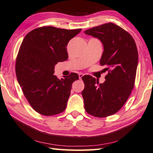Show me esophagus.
Listing matches in <instances>:
<instances>
[{
    "instance_id": "34e87169",
    "label": "esophagus",
    "mask_w": 153,
    "mask_h": 153,
    "mask_svg": "<svg viewBox=\"0 0 153 153\" xmlns=\"http://www.w3.org/2000/svg\"><path fill=\"white\" fill-rule=\"evenodd\" d=\"M84 76V74H83L82 73H80L79 74V79H82V77Z\"/></svg>"
}]
</instances>
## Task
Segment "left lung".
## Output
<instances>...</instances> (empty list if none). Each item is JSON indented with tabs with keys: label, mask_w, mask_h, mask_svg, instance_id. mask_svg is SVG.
I'll use <instances>...</instances> for the list:
<instances>
[{
	"label": "left lung",
	"mask_w": 153,
	"mask_h": 153,
	"mask_svg": "<svg viewBox=\"0 0 153 153\" xmlns=\"http://www.w3.org/2000/svg\"><path fill=\"white\" fill-rule=\"evenodd\" d=\"M85 33L102 42L104 51L100 64L108 72L102 84L91 76L82 77L85 108L94 117H106L123 107L134 88L139 59L137 45L128 32L112 22L90 28Z\"/></svg>",
	"instance_id": "obj_1"
}]
</instances>
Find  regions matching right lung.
Returning a JSON list of instances; mask_svg holds the SVG:
<instances>
[{
  "instance_id": "add662e5",
  "label": "right lung",
  "mask_w": 153,
  "mask_h": 153,
  "mask_svg": "<svg viewBox=\"0 0 153 153\" xmlns=\"http://www.w3.org/2000/svg\"><path fill=\"white\" fill-rule=\"evenodd\" d=\"M82 29L42 27L29 32L21 43L16 60V74L26 99L34 111L45 116L65 110L76 73L64 79L54 75V66L68 59L69 41Z\"/></svg>"
}]
</instances>
